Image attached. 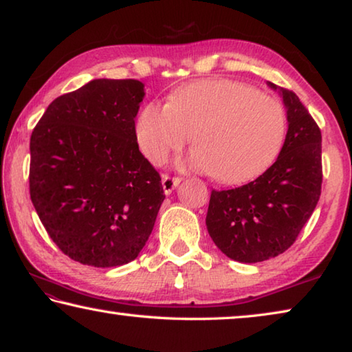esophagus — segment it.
Returning a JSON list of instances; mask_svg holds the SVG:
<instances>
[{"instance_id":"34e87169","label":"esophagus","mask_w":352,"mask_h":352,"mask_svg":"<svg viewBox=\"0 0 352 352\" xmlns=\"http://www.w3.org/2000/svg\"><path fill=\"white\" fill-rule=\"evenodd\" d=\"M180 182H182L180 177H170L169 174H163L162 183H163L164 194H170L172 190H174L178 186V183H180Z\"/></svg>"}]
</instances>
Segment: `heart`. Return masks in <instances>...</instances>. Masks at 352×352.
<instances>
[{"label": "heart", "mask_w": 352, "mask_h": 352, "mask_svg": "<svg viewBox=\"0 0 352 352\" xmlns=\"http://www.w3.org/2000/svg\"><path fill=\"white\" fill-rule=\"evenodd\" d=\"M287 115L278 99L230 79L192 82L169 104L151 102L136 121L144 157L163 163L192 135L189 164L217 182L236 184L261 174L281 151Z\"/></svg>", "instance_id": "b5f03b06"}]
</instances>
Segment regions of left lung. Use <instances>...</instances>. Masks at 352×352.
Wrapping results in <instances>:
<instances>
[{"mask_svg": "<svg viewBox=\"0 0 352 352\" xmlns=\"http://www.w3.org/2000/svg\"><path fill=\"white\" fill-rule=\"evenodd\" d=\"M272 88L275 83L269 82ZM289 130L281 153L264 174L234 189H212L206 228L214 243L239 262L284 253L312 216L321 194V132L296 94L279 88Z\"/></svg>", "mask_w": 352, "mask_h": 352, "instance_id": "obj_1", "label": "left lung"}]
</instances>
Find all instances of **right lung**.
<instances>
[{
  "label": "right lung",
  "mask_w": 352,
  "mask_h": 352,
  "mask_svg": "<svg viewBox=\"0 0 352 352\" xmlns=\"http://www.w3.org/2000/svg\"><path fill=\"white\" fill-rule=\"evenodd\" d=\"M142 98L140 80L94 79L52 100L31 135L34 208L56 245L83 265L133 261L164 200L136 141Z\"/></svg>",
  "instance_id": "right-lung-1"
}]
</instances>
